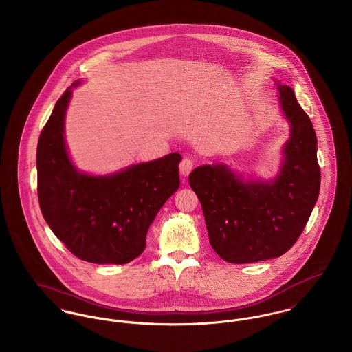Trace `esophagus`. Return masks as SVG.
Listing matches in <instances>:
<instances>
[{
  "mask_svg": "<svg viewBox=\"0 0 352 352\" xmlns=\"http://www.w3.org/2000/svg\"><path fill=\"white\" fill-rule=\"evenodd\" d=\"M192 167H194V161L189 158V157H185L182 160V162L179 163V173H181V175L182 177H188L190 173H191Z\"/></svg>",
  "mask_w": 352,
  "mask_h": 352,
  "instance_id": "34e87169",
  "label": "esophagus"
}]
</instances>
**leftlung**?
<instances>
[{
    "mask_svg": "<svg viewBox=\"0 0 352 352\" xmlns=\"http://www.w3.org/2000/svg\"><path fill=\"white\" fill-rule=\"evenodd\" d=\"M278 104L289 124L281 162L271 179L237 174L228 164L194 168L191 189L202 205L209 241L233 264L280 257L298 241L320 190L318 139L289 85L274 80Z\"/></svg>",
    "mask_w": 352,
    "mask_h": 352,
    "instance_id": "1",
    "label": "left lung"
}]
</instances>
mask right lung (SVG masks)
Returning a JSON list of instances; mask_svg holds the SVG:
<instances>
[{
    "instance_id": "right-lung-1",
    "label": "right lung",
    "mask_w": 352,
    "mask_h": 352,
    "mask_svg": "<svg viewBox=\"0 0 352 352\" xmlns=\"http://www.w3.org/2000/svg\"><path fill=\"white\" fill-rule=\"evenodd\" d=\"M72 82L57 100L37 144V192L54 236L81 260L127 264L146 248L150 225L179 188L178 153L95 175L72 162L65 140V113Z\"/></svg>"
}]
</instances>
